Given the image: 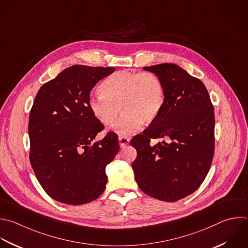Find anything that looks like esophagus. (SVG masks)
<instances>
[{
	"mask_svg": "<svg viewBox=\"0 0 248 248\" xmlns=\"http://www.w3.org/2000/svg\"><path fill=\"white\" fill-rule=\"evenodd\" d=\"M119 143L121 147H124L129 143V138L126 136H119Z\"/></svg>",
	"mask_w": 248,
	"mask_h": 248,
	"instance_id": "1",
	"label": "esophagus"
}]
</instances>
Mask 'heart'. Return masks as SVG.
Instances as JSON below:
<instances>
[{
  "mask_svg": "<svg viewBox=\"0 0 248 248\" xmlns=\"http://www.w3.org/2000/svg\"><path fill=\"white\" fill-rule=\"evenodd\" d=\"M100 92L89 97L92 114L102 124L113 125L121 107L124 115L115 131L124 135L138 131L143 122H154L164 103L162 81L152 72H116L102 81Z\"/></svg>",
  "mask_w": 248,
  "mask_h": 248,
  "instance_id": "obj_1",
  "label": "heart"
}]
</instances>
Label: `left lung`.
Masks as SVG:
<instances>
[{"label": "left lung", "instance_id": "8db88e82", "mask_svg": "<svg viewBox=\"0 0 248 248\" xmlns=\"http://www.w3.org/2000/svg\"><path fill=\"white\" fill-rule=\"evenodd\" d=\"M155 74L164 88L157 118L130 144L132 162L142 192L164 202H177L203 182L214 155V108L203 82L178 65L163 63L143 68ZM167 141L150 145V139Z\"/></svg>", "mask_w": 248, "mask_h": 248}]
</instances>
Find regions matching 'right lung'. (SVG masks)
<instances>
[{
  "instance_id": "right-lung-1",
  "label": "right lung",
  "mask_w": 248,
  "mask_h": 248,
  "mask_svg": "<svg viewBox=\"0 0 248 248\" xmlns=\"http://www.w3.org/2000/svg\"><path fill=\"white\" fill-rule=\"evenodd\" d=\"M114 67L74 65L39 90L30 112V162L45 192L53 200L79 205L105 190V169L120 150L109 132L94 141L104 125L92 114L89 97Z\"/></svg>"
}]
</instances>
